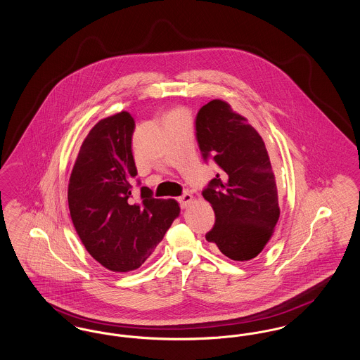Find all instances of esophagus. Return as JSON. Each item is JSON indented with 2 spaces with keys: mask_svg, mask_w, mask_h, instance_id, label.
Wrapping results in <instances>:
<instances>
[{
  "mask_svg": "<svg viewBox=\"0 0 360 360\" xmlns=\"http://www.w3.org/2000/svg\"><path fill=\"white\" fill-rule=\"evenodd\" d=\"M191 200H193V197H191V194H188V193L182 194V195L178 198V201H179V204H181L182 207H186V206L191 202Z\"/></svg>",
  "mask_w": 360,
  "mask_h": 360,
  "instance_id": "esophagus-1",
  "label": "esophagus"
}]
</instances>
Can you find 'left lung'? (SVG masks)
I'll return each instance as SVG.
<instances>
[{
    "mask_svg": "<svg viewBox=\"0 0 360 360\" xmlns=\"http://www.w3.org/2000/svg\"><path fill=\"white\" fill-rule=\"evenodd\" d=\"M195 137L206 163L219 172L202 195L216 223L205 235L232 260L257 257L279 219L274 172L264 141L247 119L221 100L204 105L195 117Z\"/></svg>",
    "mask_w": 360,
    "mask_h": 360,
    "instance_id": "left-lung-1",
    "label": "left lung"
}]
</instances>
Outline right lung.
I'll use <instances>...</instances> for the list:
<instances>
[{
	"label": "right lung",
	"mask_w": 360,
	"mask_h": 360,
	"mask_svg": "<svg viewBox=\"0 0 360 360\" xmlns=\"http://www.w3.org/2000/svg\"><path fill=\"white\" fill-rule=\"evenodd\" d=\"M135 121L128 112L97 122L86 136L70 176L71 220L87 252L108 270L139 269L162 241L179 206L141 186L132 155Z\"/></svg>",
	"instance_id": "obj_1"
}]
</instances>
